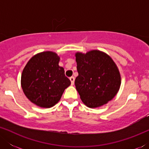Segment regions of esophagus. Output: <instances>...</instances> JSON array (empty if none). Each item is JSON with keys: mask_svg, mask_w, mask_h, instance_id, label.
I'll list each match as a JSON object with an SVG mask.
<instances>
[{"mask_svg": "<svg viewBox=\"0 0 149 149\" xmlns=\"http://www.w3.org/2000/svg\"><path fill=\"white\" fill-rule=\"evenodd\" d=\"M70 80L71 81V84L74 85V77H70Z\"/></svg>", "mask_w": 149, "mask_h": 149, "instance_id": "34e87169", "label": "esophagus"}]
</instances>
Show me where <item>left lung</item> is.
Returning a JSON list of instances; mask_svg holds the SVG:
<instances>
[{"label": "left lung", "instance_id": "8db88e82", "mask_svg": "<svg viewBox=\"0 0 149 149\" xmlns=\"http://www.w3.org/2000/svg\"><path fill=\"white\" fill-rule=\"evenodd\" d=\"M76 62L79 75L74 84L85 105L99 107L115 96L121 85V77L111 57L93 50L86 54L77 53Z\"/></svg>", "mask_w": 149, "mask_h": 149}]
</instances>
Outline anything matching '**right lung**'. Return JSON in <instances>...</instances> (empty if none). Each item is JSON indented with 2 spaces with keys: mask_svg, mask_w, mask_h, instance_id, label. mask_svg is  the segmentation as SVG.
I'll return each instance as SVG.
<instances>
[{
  "mask_svg": "<svg viewBox=\"0 0 149 149\" xmlns=\"http://www.w3.org/2000/svg\"><path fill=\"white\" fill-rule=\"evenodd\" d=\"M56 53L42 52L28 61L22 72V87L26 97L40 107L50 108L58 103L64 89L70 85L64 70L58 65Z\"/></svg>",
  "mask_w": 149,
  "mask_h": 149,
  "instance_id": "1",
  "label": "right lung"
}]
</instances>
